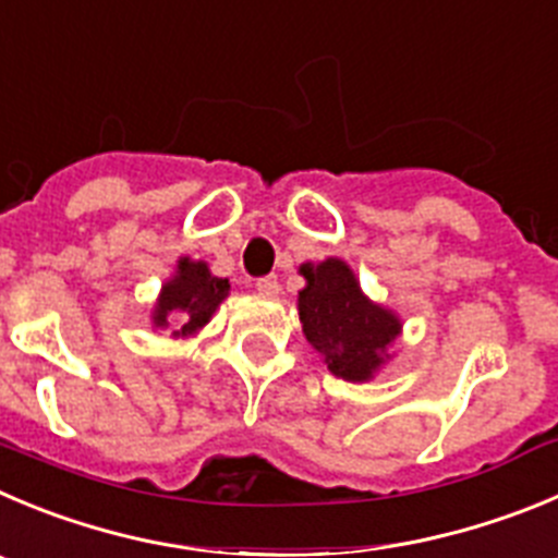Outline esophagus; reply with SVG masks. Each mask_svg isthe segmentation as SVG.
Returning <instances> with one entry per match:
<instances>
[{
    "label": "esophagus",
    "mask_w": 558,
    "mask_h": 558,
    "mask_svg": "<svg viewBox=\"0 0 558 558\" xmlns=\"http://www.w3.org/2000/svg\"><path fill=\"white\" fill-rule=\"evenodd\" d=\"M255 289H258V294L264 296H278L280 294V283L275 275H267V278L255 280Z\"/></svg>",
    "instance_id": "34e87169"
}]
</instances>
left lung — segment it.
<instances>
[{"label":"left lung","instance_id":"1","mask_svg":"<svg viewBox=\"0 0 558 558\" xmlns=\"http://www.w3.org/2000/svg\"><path fill=\"white\" fill-rule=\"evenodd\" d=\"M305 289L296 311L308 343L327 368L347 383H368L390 361V347L402 336L397 311L374 303L343 258L300 264Z\"/></svg>","mask_w":558,"mask_h":558}]
</instances>
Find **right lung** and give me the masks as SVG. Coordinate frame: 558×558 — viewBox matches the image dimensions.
Here are the masks:
<instances>
[{
	"mask_svg": "<svg viewBox=\"0 0 558 558\" xmlns=\"http://www.w3.org/2000/svg\"><path fill=\"white\" fill-rule=\"evenodd\" d=\"M228 294L231 286L226 278L211 275L206 262L181 255L175 262V272L161 283L159 296L150 308V327L170 330V338L175 341L197 336Z\"/></svg>",
	"mask_w": 558,
	"mask_h": 558,
	"instance_id": "add662e5",
	"label": "right lung"
}]
</instances>
